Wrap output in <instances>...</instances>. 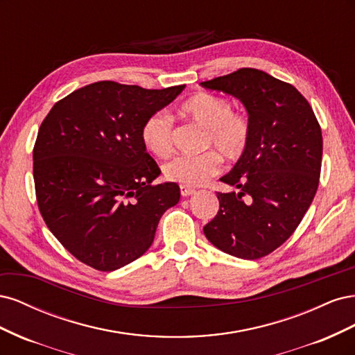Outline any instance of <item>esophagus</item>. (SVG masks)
<instances>
[{
    "mask_svg": "<svg viewBox=\"0 0 355 355\" xmlns=\"http://www.w3.org/2000/svg\"><path fill=\"white\" fill-rule=\"evenodd\" d=\"M180 194L182 197H189L192 194H196V189L188 188V187H180Z\"/></svg>",
    "mask_w": 355,
    "mask_h": 355,
    "instance_id": "esophagus-1",
    "label": "esophagus"
}]
</instances>
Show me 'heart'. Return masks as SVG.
<instances>
[{
    "label": "heart",
    "instance_id": "heart-1",
    "mask_svg": "<svg viewBox=\"0 0 355 355\" xmlns=\"http://www.w3.org/2000/svg\"><path fill=\"white\" fill-rule=\"evenodd\" d=\"M179 114L206 128L204 148L213 149L201 155H179L164 164L166 179L182 187H200L220 170V157L240 159L249 148L252 127L244 114L232 111V105L222 96L200 92L179 106ZM171 118L157 111L142 124L141 139L149 153L166 158L171 153Z\"/></svg>",
    "mask_w": 355,
    "mask_h": 355
}]
</instances>
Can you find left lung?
I'll use <instances>...</instances> for the list:
<instances>
[{"label":"left lung","mask_w":355,"mask_h":355,"mask_svg":"<svg viewBox=\"0 0 355 355\" xmlns=\"http://www.w3.org/2000/svg\"><path fill=\"white\" fill-rule=\"evenodd\" d=\"M237 98L252 127L245 154L220 178L237 191L218 192L219 211L202 228L219 250L259 259L280 247L305 216L318 188L321 128L292 84L253 68L201 83Z\"/></svg>","instance_id":"left-lung-1"}]
</instances>
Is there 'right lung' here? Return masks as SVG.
<instances>
[{"label":"right lung","mask_w":355,"mask_h":355,"mask_svg":"<svg viewBox=\"0 0 355 355\" xmlns=\"http://www.w3.org/2000/svg\"><path fill=\"white\" fill-rule=\"evenodd\" d=\"M184 89L98 81L55 103L41 123L34 146L38 207L80 262L110 272L136 261L151 247L163 213L179 202L175 182L153 184L161 170L141 128Z\"/></svg>","instance_id":"obj_1"}]
</instances>
